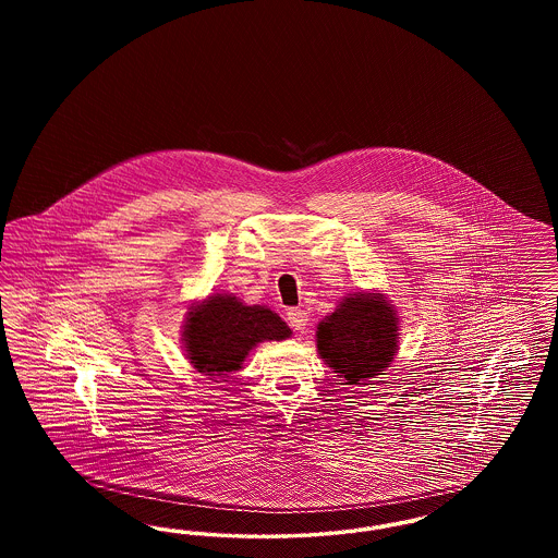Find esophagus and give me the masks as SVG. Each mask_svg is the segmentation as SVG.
Here are the masks:
<instances>
[{
  "label": "esophagus",
  "mask_w": 558,
  "mask_h": 558,
  "mask_svg": "<svg viewBox=\"0 0 558 558\" xmlns=\"http://www.w3.org/2000/svg\"><path fill=\"white\" fill-rule=\"evenodd\" d=\"M287 319H289V326H291L292 330H296V332H303L307 328V324H310L307 314L303 310H294V307L287 312Z\"/></svg>",
  "instance_id": "34e87169"
}]
</instances>
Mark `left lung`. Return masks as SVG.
<instances>
[{
    "label": "left lung",
    "mask_w": 558,
    "mask_h": 558,
    "mask_svg": "<svg viewBox=\"0 0 558 558\" xmlns=\"http://www.w3.org/2000/svg\"><path fill=\"white\" fill-rule=\"evenodd\" d=\"M398 316L380 294H355L318 324L322 360L347 385L385 371L398 349Z\"/></svg>",
    "instance_id": "obj_1"
}]
</instances>
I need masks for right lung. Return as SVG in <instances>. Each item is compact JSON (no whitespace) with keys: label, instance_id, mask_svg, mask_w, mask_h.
I'll return each instance as SVG.
<instances>
[{"label":"right lung","instance_id":"right-lung-1","mask_svg":"<svg viewBox=\"0 0 558 558\" xmlns=\"http://www.w3.org/2000/svg\"><path fill=\"white\" fill-rule=\"evenodd\" d=\"M287 337H291V328L278 314L262 305H242L230 294L209 296L187 312L184 328L190 364L213 378L239 371L257 343Z\"/></svg>","mask_w":558,"mask_h":558}]
</instances>
